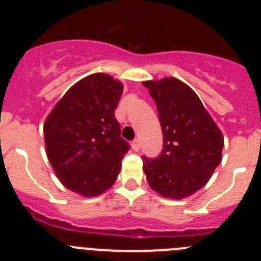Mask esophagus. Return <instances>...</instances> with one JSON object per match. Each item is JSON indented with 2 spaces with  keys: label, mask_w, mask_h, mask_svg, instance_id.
<instances>
[{
  "label": "esophagus",
  "mask_w": 261,
  "mask_h": 261,
  "mask_svg": "<svg viewBox=\"0 0 261 261\" xmlns=\"http://www.w3.org/2000/svg\"><path fill=\"white\" fill-rule=\"evenodd\" d=\"M132 149L135 151L140 150V141H138L137 138H136V140H133V141H132Z\"/></svg>",
  "instance_id": "34e87169"
}]
</instances>
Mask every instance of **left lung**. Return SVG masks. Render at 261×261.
<instances>
[{"mask_svg":"<svg viewBox=\"0 0 261 261\" xmlns=\"http://www.w3.org/2000/svg\"><path fill=\"white\" fill-rule=\"evenodd\" d=\"M156 105L163 133L158 158L144 156L151 190L163 197L186 199L208 183L221 163L223 136L197 94L174 77L145 81Z\"/></svg>","mask_w":261,"mask_h":261,"instance_id":"left-lung-1","label":"left lung"}]
</instances>
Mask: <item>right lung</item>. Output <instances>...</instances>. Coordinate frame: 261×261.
<instances>
[{"label":"right lung","mask_w":261,"mask_h":261,"mask_svg":"<svg viewBox=\"0 0 261 261\" xmlns=\"http://www.w3.org/2000/svg\"><path fill=\"white\" fill-rule=\"evenodd\" d=\"M123 84L94 73L74 84L44 123L45 153L64 187L85 197L116 181L129 145L115 117Z\"/></svg>","instance_id":"obj_1"}]
</instances>
